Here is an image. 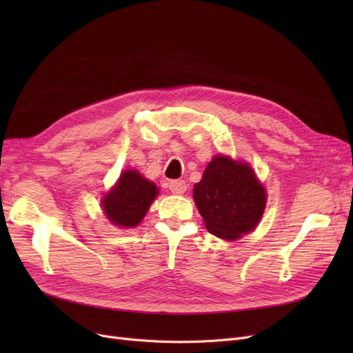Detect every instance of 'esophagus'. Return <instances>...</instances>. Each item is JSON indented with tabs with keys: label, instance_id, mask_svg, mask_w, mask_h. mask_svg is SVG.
Wrapping results in <instances>:
<instances>
[{
	"label": "esophagus",
	"instance_id": "1",
	"mask_svg": "<svg viewBox=\"0 0 353 353\" xmlns=\"http://www.w3.org/2000/svg\"><path fill=\"white\" fill-rule=\"evenodd\" d=\"M169 190L170 191H172V193L174 194H184L185 193V191H187V184H185V181H172V183H170L169 184Z\"/></svg>",
	"mask_w": 353,
	"mask_h": 353
}]
</instances>
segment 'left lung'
I'll return each mask as SVG.
<instances>
[{"label": "left lung", "instance_id": "obj_1", "mask_svg": "<svg viewBox=\"0 0 353 353\" xmlns=\"http://www.w3.org/2000/svg\"><path fill=\"white\" fill-rule=\"evenodd\" d=\"M193 197L208 231L223 240H237L258 225L266 191L245 162L215 156L194 184Z\"/></svg>", "mask_w": 353, "mask_h": 353}]
</instances>
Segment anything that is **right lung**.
I'll list each match as a JSON object with an SVG mask.
<instances>
[{"label":"right lung","mask_w":353,"mask_h":353,"mask_svg":"<svg viewBox=\"0 0 353 353\" xmlns=\"http://www.w3.org/2000/svg\"><path fill=\"white\" fill-rule=\"evenodd\" d=\"M157 194L159 190L154 183L135 169H126L114 187L103 197L101 206L113 225L134 228L143 221Z\"/></svg>","instance_id":"right-lung-1"}]
</instances>
